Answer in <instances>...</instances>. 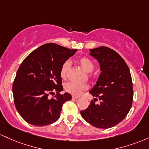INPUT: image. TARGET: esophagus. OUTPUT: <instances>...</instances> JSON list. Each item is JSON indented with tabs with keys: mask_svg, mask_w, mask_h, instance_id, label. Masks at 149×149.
<instances>
[{
	"mask_svg": "<svg viewBox=\"0 0 149 149\" xmlns=\"http://www.w3.org/2000/svg\"><path fill=\"white\" fill-rule=\"evenodd\" d=\"M79 97L77 96H72V98L73 99H77V98H79Z\"/></svg>",
	"mask_w": 149,
	"mask_h": 149,
	"instance_id": "34e87169",
	"label": "esophagus"
}]
</instances>
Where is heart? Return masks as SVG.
I'll use <instances>...</instances> for the list:
<instances>
[{"instance_id":"heart-1","label":"heart","mask_w":149,"mask_h":149,"mask_svg":"<svg viewBox=\"0 0 149 149\" xmlns=\"http://www.w3.org/2000/svg\"><path fill=\"white\" fill-rule=\"evenodd\" d=\"M79 63L82 69L86 72H91L94 69V63L91 59L86 57H82L79 60ZM70 67V63L69 61H65L61 66V76L62 78H66L68 76V71ZM65 88L68 92L72 94L79 96L84 91L88 88V86L85 84H79L74 81H69L65 85Z\"/></svg>"}]
</instances>
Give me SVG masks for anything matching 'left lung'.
I'll list each match as a JSON object with an SVG mask.
<instances>
[{
	"mask_svg": "<svg viewBox=\"0 0 149 149\" xmlns=\"http://www.w3.org/2000/svg\"><path fill=\"white\" fill-rule=\"evenodd\" d=\"M89 51L90 56L99 63L101 71L89 93L98 97L101 103L96 104L91 101L88 108L80 113L93 127H113L124 120L132 104L133 86L130 71L123 58L113 49L101 46Z\"/></svg>",
	"mask_w": 149,
	"mask_h": 149,
	"instance_id": "8db88e82",
	"label": "left lung"
}]
</instances>
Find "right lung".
Listing matches in <instances>:
<instances>
[{"label": "right lung", "instance_id": "1", "mask_svg": "<svg viewBox=\"0 0 149 149\" xmlns=\"http://www.w3.org/2000/svg\"><path fill=\"white\" fill-rule=\"evenodd\" d=\"M77 51L46 43L22 63L13 82V93L17 111L26 123L42 127L59 119L63 103L72 99L70 93L60 94L63 90L61 68ZM55 92L56 94L49 98L48 95Z\"/></svg>", "mask_w": 149, "mask_h": 149}]
</instances>
